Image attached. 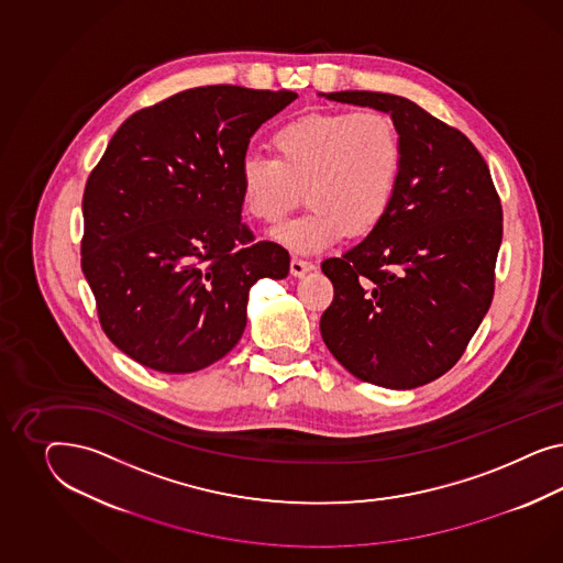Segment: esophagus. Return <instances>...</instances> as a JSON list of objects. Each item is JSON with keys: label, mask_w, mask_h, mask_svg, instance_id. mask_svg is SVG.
<instances>
[{"label": "esophagus", "mask_w": 563, "mask_h": 563, "mask_svg": "<svg viewBox=\"0 0 563 563\" xmlns=\"http://www.w3.org/2000/svg\"><path fill=\"white\" fill-rule=\"evenodd\" d=\"M313 268H316V264L309 262V260H303V257L295 256L290 260V274H295V276H303V274L313 271Z\"/></svg>", "instance_id": "34e87169"}]
</instances>
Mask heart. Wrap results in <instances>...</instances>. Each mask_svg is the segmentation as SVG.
Segmentation results:
<instances>
[{
  "instance_id": "b5f03b06",
  "label": "heart",
  "mask_w": 563,
  "mask_h": 563,
  "mask_svg": "<svg viewBox=\"0 0 563 563\" xmlns=\"http://www.w3.org/2000/svg\"><path fill=\"white\" fill-rule=\"evenodd\" d=\"M274 153L247 154L239 167L245 212L276 224L299 205L309 210L274 231L295 252L316 254L346 233L367 235L388 214L398 189L405 146L382 111L306 113L274 130Z\"/></svg>"
}]
</instances>
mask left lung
<instances>
[{
    "instance_id": "8db88e82",
    "label": "left lung",
    "mask_w": 563,
    "mask_h": 563,
    "mask_svg": "<svg viewBox=\"0 0 563 563\" xmlns=\"http://www.w3.org/2000/svg\"><path fill=\"white\" fill-rule=\"evenodd\" d=\"M325 97L390 113L405 161L384 221L322 262L334 287L322 339L358 379L410 390L459 363L492 306L499 194L473 142L417 102L369 90Z\"/></svg>"
}]
</instances>
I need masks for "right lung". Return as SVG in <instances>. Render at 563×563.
I'll return each mask as SVG.
<instances>
[{
    "instance_id": "obj_1",
    "label": "right lung",
    "mask_w": 563,
    "mask_h": 563,
    "mask_svg": "<svg viewBox=\"0 0 563 563\" xmlns=\"http://www.w3.org/2000/svg\"><path fill=\"white\" fill-rule=\"evenodd\" d=\"M290 90L189 88L121 123L90 170L80 264L102 332L128 357L189 374L224 357L257 278H285L289 252L241 221L250 137Z\"/></svg>"
}]
</instances>
